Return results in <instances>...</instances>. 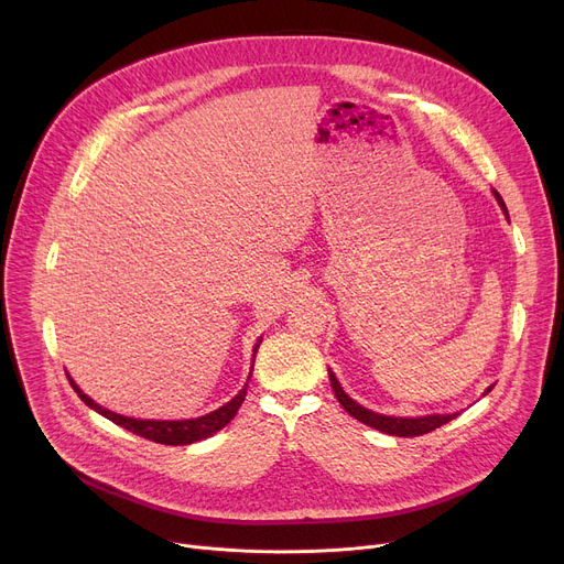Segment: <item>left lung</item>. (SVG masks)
<instances>
[{"instance_id":"8db88e82","label":"left lung","mask_w":564,"mask_h":564,"mask_svg":"<svg viewBox=\"0 0 564 564\" xmlns=\"http://www.w3.org/2000/svg\"><path fill=\"white\" fill-rule=\"evenodd\" d=\"M491 192H494V198H496L498 205H500L502 215H506V219L510 221L508 207H506V203H502L500 194H498L496 189H491ZM329 381H332V389H334L338 402L343 404V409L349 413V416H354L357 421H361L364 425H370V427H375V430H379V432H383V434H391V436H421V434H427V432H432V430H436V427H441V425H446V423H451L453 419L459 416L457 411H455V413H427V416H387V413H377V411H372V409H366V406L359 404L357 400H351V398L343 391L340 381L336 379V375H334L332 368H329ZM491 389H494V387H489V389L485 391V395H487Z\"/></svg>"}]
</instances>
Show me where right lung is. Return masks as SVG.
<instances>
[{
  "instance_id": "1",
  "label": "right lung",
  "mask_w": 564,
  "mask_h": 564,
  "mask_svg": "<svg viewBox=\"0 0 564 564\" xmlns=\"http://www.w3.org/2000/svg\"><path fill=\"white\" fill-rule=\"evenodd\" d=\"M260 343H262V336H260V338L256 340V345H253V361H256V351H258ZM253 361H251V370H253ZM251 370H249L247 381L251 379ZM68 381H70V387L75 389V393L82 398V402H84L88 409L98 411L100 416L109 419V421L116 423V425L126 427V430L132 432V434H139V436H143V438H151V441H155V443H164V446H189V443L203 441V438H207V436L217 434L219 430H224V427L235 419L237 409L242 406V402H245V398H247V387H249V383H245V389H242L240 393H237L232 400H228V402L221 404L219 409H215V411H210V413H205V416H198V419H185V421H141V419L121 416V413H113V411L100 406L98 402H94L91 398H88V395L77 387L75 379H73L70 375H68Z\"/></svg>"
}]
</instances>
